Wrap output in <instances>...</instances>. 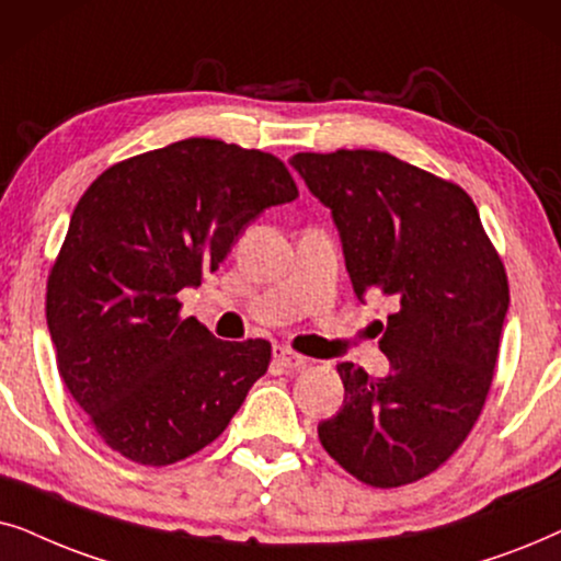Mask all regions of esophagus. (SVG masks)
<instances>
[{
	"label": "esophagus",
	"mask_w": 561,
	"mask_h": 561,
	"mask_svg": "<svg viewBox=\"0 0 561 561\" xmlns=\"http://www.w3.org/2000/svg\"><path fill=\"white\" fill-rule=\"evenodd\" d=\"M274 362H276V367L293 371V369H305V367H308L310 358L302 356V354H295V351H289V348L276 346L274 348Z\"/></svg>",
	"instance_id": "esophagus-1"
}]
</instances>
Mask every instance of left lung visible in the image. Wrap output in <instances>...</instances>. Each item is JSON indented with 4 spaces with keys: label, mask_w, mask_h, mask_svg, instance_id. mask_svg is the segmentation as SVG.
<instances>
[{
    "label": "left lung",
    "mask_w": 561,
    "mask_h": 561,
    "mask_svg": "<svg viewBox=\"0 0 561 561\" xmlns=\"http://www.w3.org/2000/svg\"><path fill=\"white\" fill-rule=\"evenodd\" d=\"M331 207L354 293L390 297L379 341L392 371L339 364L343 408L318 425L331 459L369 488L417 482L451 459L495 377L511 302L503 259L459 184L385 151L297 153Z\"/></svg>",
    "instance_id": "1"
}]
</instances>
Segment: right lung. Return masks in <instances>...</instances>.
<instances>
[{"label": "right lung", "mask_w": 561, "mask_h": 561, "mask_svg": "<svg viewBox=\"0 0 561 561\" xmlns=\"http://www.w3.org/2000/svg\"><path fill=\"white\" fill-rule=\"evenodd\" d=\"M297 194L285 161L213 138L112 163L81 194L48 274L46 318L58 375L112 451L167 467L228 428L272 343L215 339L179 316L176 295Z\"/></svg>", "instance_id": "obj_1"}]
</instances>
